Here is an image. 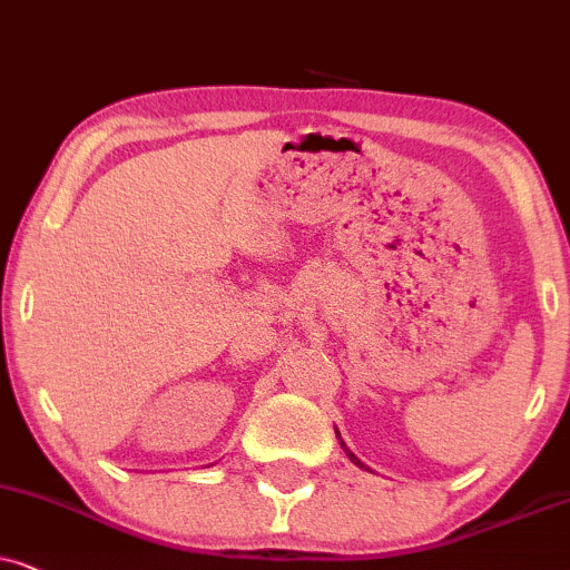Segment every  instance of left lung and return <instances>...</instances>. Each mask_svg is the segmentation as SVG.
<instances>
[{"mask_svg":"<svg viewBox=\"0 0 570 570\" xmlns=\"http://www.w3.org/2000/svg\"><path fill=\"white\" fill-rule=\"evenodd\" d=\"M336 435H338V430H336ZM341 445H344V451H346V456H348V459H352V461H354V464H356V466H362V469H364V464H362V461H360V459H356V456H354V453H352V451H348V449H346V443H344V440H341Z\"/></svg>","mask_w":570,"mask_h":570,"instance_id":"1","label":"left lung"}]
</instances>
